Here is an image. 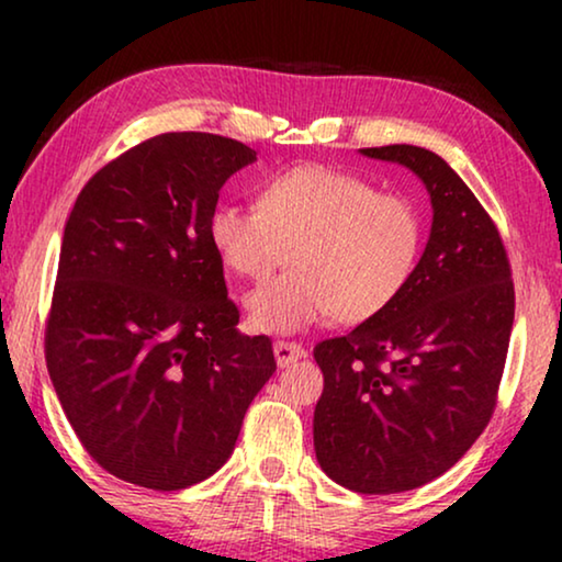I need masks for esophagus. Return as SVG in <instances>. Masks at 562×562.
<instances>
[{
  "instance_id": "esophagus-1",
  "label": "esophagus",
  "mask_w": 562,
  "mask_h": 562,
  "mask_svg": "<svg viewBox=\"0 0 562 562\" xmlns=\"http://www.w3.org/2000/svg\"><path fill=\"white\" fill-rule=\"evenodd\" d=\"M273 356H276V363H279V368H289V366H294L296 360H302L306 356V350L296 342L279 340L273 345Z\"/></svg>"
}]
</instances>
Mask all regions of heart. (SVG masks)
<instances>
[{"mask_svg":"<svg viewBox=\"0 0 562 562\" xmlns=\"http://www.w3.org/2000/svg\"><path fill=\"white\" fill-rule=\"evenodd\" d=\"M210 240L229 271L252 281L294 250V271L245 299L252 329L294 335L329 317L360 325L386 312L417 273L425 217L412 196L312 164L271 176L258 204L214 206Z\"/></svg>","mask_w":562,"mask_h":562,"instance_id":"heart-1","label":"heart"}]
</instances>
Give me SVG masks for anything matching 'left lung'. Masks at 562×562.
Masks as SVG:
<instances>
[{"instance_id": "left-lung-1", "label": "left lung", "mask_w": 562, "mask_h": 562, "mask_svg": "<svg viewBox=\"0 0 562 562\" xmlns=\"http://www.w3.org/2000/svg\"><path fill=\"white\" fill-rule=\"evenodd\" d=\"M360 153L425 183L432 227L404 294L314 348L325 375L314 452L345 488L402 494L456 465L488 425L509 350L514 283L494 222L437 153L417 145Z\"/></svg>"}]
</instances>
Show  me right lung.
Segmentation results:
<instances>
[{
    "mask_svg": "<svg viewBox=\"0 0 562 562\" xmlns=\"http://www.w3.org/2000/svg\"><path fill=\"white\" fill-rule=\"evenodd\" d=\"M256 160L222 135H156L91 176L66 222L48 373L89 456L135 486L217 473L276 371L271 340L237 329L210 240L220 189Z\"/></svg>",
    "mask_w": 562,
    "mask_h": 562,
    "instance_id": "obj_1",
    "label": "right lung"
}]
</instances>
